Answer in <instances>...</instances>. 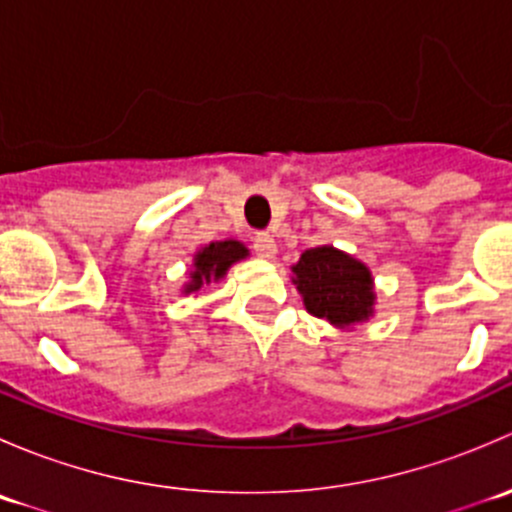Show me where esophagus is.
<instances>
[{"instance_id": "esophagus-1", "label": "esophagus", "mask_w": 512, "mask_h": 512, "mask_svg": "<svg viewBox=\"0 0 512 512\" xmlns=\"http://www.w3.org/2000/svg\"><path fill=\"white\" fill-rule=\"evenodd\" d=\"M252 250H255V255L262 257V260H272V257L277 255L275 237H272L270 232H257V235L252 237Z\"/></svg>"}]
</instances>
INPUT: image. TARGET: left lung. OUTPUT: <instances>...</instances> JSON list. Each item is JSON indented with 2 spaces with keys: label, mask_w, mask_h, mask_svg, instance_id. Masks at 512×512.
I'll return each mask as SVG.
<instances>
[{
  "label": "left lung",
  "mask_w": 512,
  "mask_h": 512,
  "mask_svg": "<svg viewBox=\"0 0 512 512\" xmlns=\"http://www.w3.org/2000/svg\"><path fill=\"white\" fill-rule=\"evenodd\" d=\"M294 285L309 314L339 329L366 322L374 314V280L364 262L332 245L304 250L292 265Z\"/></svg>",
  "instance_id": "left-lung-1"
}]
</instances>
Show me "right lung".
Segmentation results:
<instances>
[{
  "label": "right lung",
  "instance_id": "add662e5",
  "mask_svg": "<svg viewBox=\"0 0 512 512\" xmlns=\"http://www.w3.org/2000/svg\"><path fill=\"white\" fill-rule=\"evenodd\" d=\"M247 255H250V250L240 240H220L200 247L193 257V272H190V282L183 287V292H198L203 285L223 280L227 270L235 262L245 260Z\"/></svg>",
  "mask_w": 512,
  "mask_h": 512
}]
</instances>
